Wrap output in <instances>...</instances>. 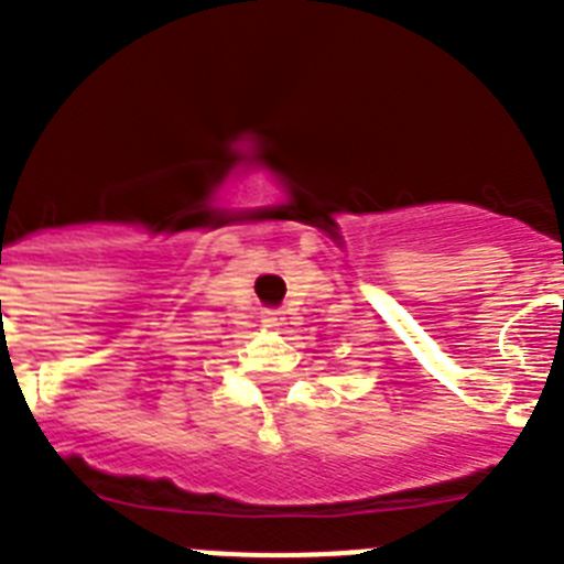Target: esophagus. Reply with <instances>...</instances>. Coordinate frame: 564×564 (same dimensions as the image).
Listing matches in <instances>:
<instances>
[{"label":"esophagus","mask_w":564,"mask_h":564,"mask_svg":"<svg viewBox=\"0 0 564 564\" xmlns=\"http://www.w3.org/2000/svg\"><path fill=\"white\" fill-rule=\"evenodd\" d=\"M262 322H265V327H271V330H279L285 318H282V311H265V318H262Z\"/></svg>","instance_id":"1"}]
</instances>
